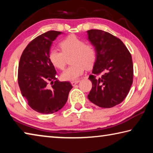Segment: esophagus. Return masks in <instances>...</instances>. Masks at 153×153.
Listing matches in <instances>:
<instances>
[{"label": "esophagus", "mask_w": 153, "mask_h": 153, "mask_svg": "<svg viewBox=\"0 0 153 153\" xmlns=\"http://www.w3.org/2000/svg\"><path fill=\"white\" fill-rule=\"evenodd\" d=\"M79 80H76V81H72L71 82V84L72 86H74L75 85H76L77 84V83H79Z\"/></svg>", "instance_id": "obj_1"}]
</instances>
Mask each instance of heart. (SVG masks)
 <instances>
[{"mask_svg": "<svg viewBox=\"0 0 153 153\" xmlns=\"http://www.w3.org/2000/svg\"><path fill=\"white\" fill-rule=\"evenodd\" d=\"M61 51L51 48L48 53L51 63L59 69H63L66 66L67 59L71 55L70 67L61 74V78L65 81H76L84 74L85 69L92 67L97 59V52L94 46L90 43H85L81 38L74 34L69 35L60 42Z\"/></svg>", "mask_w": 153, "mask_h": 153, "instance_id": "b5f03b06", "label": "heart"}]
</instances>
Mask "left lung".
Here are the masks:
<instances>
[{"label": "left lung", "instance_id": "8db88e82", "mask_svg": "<svg viewBox=\"0 0 153 153\" xmlns=\"http://www.w3.org/2000/svg\"><path fill=\"white\" fill-rule=\"evenodd\" d=\"M97 59L89 79L92 88L88 98L102 108H111L125 99L133 82V63L128 49L120 38L105 31H87ZM100 73L102 76H96Z\"/></svg>", "mask_w": 153, "mask_h": 153}]
</instances>
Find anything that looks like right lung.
Here are the masks:
<instances>
[{"label": "right lung", "instance_id": "add662e5", "mask_svg": "<svg viewBox=\"0 0 153 153\" xmlns=\"http://www.w3.org/2000/svg\"><path fill=\"white\" fill-rule=\"evenodd\" d=\"M61 33L52 30L38 36L28 44L20 58L18 84L21 92L28 105L40 113L51 114L63 108L72 88L70 82L57 79L55 67L48 59L53 41ZM48 81L51 82V87Z\"/></svg>", "mask_w": 153, "mask_h": 153}]
</instances>
